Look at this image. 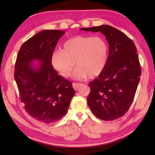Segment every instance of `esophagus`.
Returning a JSON list of instances; mask_svg holds the SVG:
<instances>
[{"label":"esophagus","instance_id":"1","mask_svg":"<svg viewBox=\"0 0 155 155\" xmlns=\"http://www.w3.org/2000/svg\"><path fill=\"white\" fill-rule=\"evenodd\" d=\"M81 83H72V87H73L74 90H77L78 88V87H79L81 86Z\"/></svg>","mask_w":155,"mask_h":155}]
</instances>
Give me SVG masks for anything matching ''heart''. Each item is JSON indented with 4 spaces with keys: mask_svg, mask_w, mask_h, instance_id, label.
<instances>
[{
    "mask_svg": "<svg viewBox=\"0 0 155 155\" xmlns=\"http://www.w3.org/2000/svg\"><path fill=\"white\" fill-rule=\"evenodd\" d=\"M108 48L106 41L101 37L77 36L68 39L62 46V50L54 51L51 62L56 71L68 77L76 65L74 78L83 80L89 77H96L106 67Z\"/></svg>",
    "mask_w": 155,
    "mask_h": 155,
    "instance_id": "obj_1",
    "label": "heart"
}]
</instances>
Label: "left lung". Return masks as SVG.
<instances>
[{
    "instance_id": "left-lung-1",
    "label": "left lung",
    "mask_w": 155,
    "mask_h": 155,
    "mask_svg": "<svg viewBox=\"0 0 155 155\" xmlns=\"http://www.w3.org/2000/svg\"><path fill=\"white\" fill-rule=\"evenodd\" d=\"M80 30L101 32L109 48L106 67L88 84L91 92L87 104L100 119H118L129 109L140 81L141 69L137 48L126 35L109 25Z\"/></svg>"
}]
</instances>
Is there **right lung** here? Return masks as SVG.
Listing matches in <instances>:
<instances>
[{
    "instance_id": "obj_1",
    "label": "right lung",
    "mask_w": 155,
    "mask_h": 155,
    "mask_svg": "<svg viewBox=\"0 0 155 155\" xmlns=\"http://www.w3.org/2000/svg\"><path fill=\"white\" fill-rule=\"evenodd\" d=\"M64 33L39 32L21 46L16 57L15 80L21 103L31 117L46 124L65 116L75 93L71 82L58 75L51 62L54 49Z\"/></svg>"
}]
</instances>
